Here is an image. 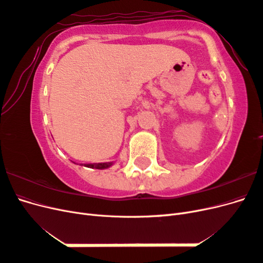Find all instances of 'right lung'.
<instances>
[{
  "label": "right lung",
  "mask_w": 263,
  "mask_h": 263,
  "mask_svg": "<svg viewBox=\"0 0 263 263\" xmlns=\"http://www.w3.org/2000/svg\"><path fill=\"white\" fill-rule=\"evenodd\" d=\"M114 164V162H101V163H84V166H87V168H91V169H99V170H104L109 168V166H112ZM83 165V164H81Z\"/></svg>",
  "instance_id": "obj_1"
}]
</instances>
